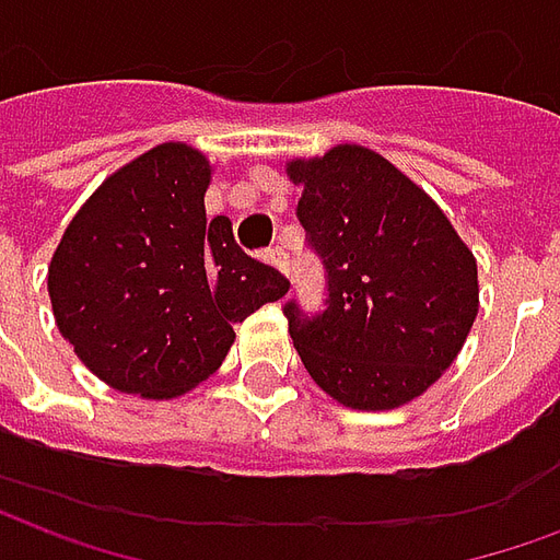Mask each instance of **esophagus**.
<instances>
[{
	"label": "esophagus",
	"mask_w": 560,
	"mask_h": 560,
	"mask_svg": "<svg viewBox=\"0 0 560 560\" xmlns=\"http://www.w3.org/2000/svg\"><path fill=\"white\" fill-rule=\"evenodd\" d=\"M267 264H272L276 269H281L284 276H291V257H288V252L281 248V245H272V248H267Z\"/></svg>",
	"instance_id": "34e87169"
}]
</instances>
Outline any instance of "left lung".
Segmentation results:
<instances>
[{"mask_svg":"<svg viewBox=\"0 0 560 560\" xmlns=\"http://www.w3.org/2000/svg\"><path fill=\"white\" fill-rule=\"evenodd\" d=\"M296 219L320 257L327 300L281 312L320 389L357 411H389L432 387L477 317V264L422 188L363 147L291 161Z\"/></svg>","mask_w":560,"mask_h":560,"instance_id":"obj_1","label":"left lung"}]
</instances>
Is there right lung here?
<instances>
[{"instance_id":"obj_1","label":"right lung","mask_w":560,"mask_h":560,"mask_svg":"<svg viewBox=\"0 0 560 560\" xmlns=\"http://www.w3.org/2000/svg\"><path fill=\"white\" fill-rule=\"evenodd\" d=\"M209 161L161 143L116 171L80 207L50 260L56 327L104 384L171 399L207 381L233 324L291 281L207 219Z\"/></svg>"}]
</instances>
